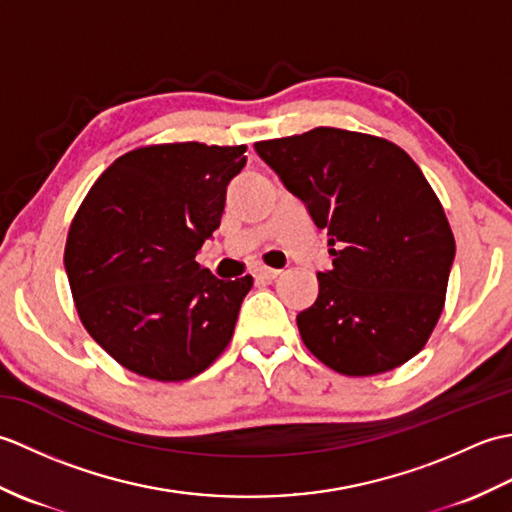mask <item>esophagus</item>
<instances>
[{
    "instance_id": "1",
    "label": "esophagus",
    "mask_w": 512,
    "mask_h": 512,
    "mask_svg": "<svg viewBox=\"0 0 512 512\" xmlns=\"http://www.w3.org/2000/svg\"><path fill=\"white\" fill-rule=\"evenodd\" d=\"M279 275H281V270H277V268H268V266H257L255 268V277L264 279V281H273Z\"/></svg>"
}]
</instances>
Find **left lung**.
<instances>
[{
  "instance_id": "8db88e82",
  "label": "left lung",
  "mask_w": 512,
  "mask_h": 512,
  "mask_svg": "<svg viewBox=\"0 0 512 512\" xmlns=\"http://www.w3.org/2000/svg\"><path fill=\"white\" fill-rule=\"evenodd\" d=\"M257 156L328 231L332 268L297 314L301 339L345 376L389 372L436 328L455 239L420 167L389 140L317 127L255 143Z\"/></svg>"
}]
</instances>
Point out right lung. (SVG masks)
Here are the masks:
<instances>
[{"mask_svg":"<svg viewBox=\"0 0 512 512\" xmlns=\"http://www.w3.org/2000/svg\"><path fill=\"white\" fill-rule=\"evenodd\" d=\"M246 147L134 149L94 182L65 244L76 312L138 376L187 380L224 352L253 277L217 279L195 262L220 226Z\"/></svg>","mask_w":512,"mask_h":512,"instance_id":"obj_1","label":"right lung"}]
</instances>
